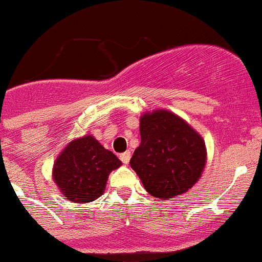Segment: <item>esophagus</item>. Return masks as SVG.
I'll use <instances>...</instances> for the list:
<instances>
[{"label": "esophagus", "mask_w": 262, "mask_h": 262, "mask_svg": "<svg viewBox=\"0 0 262 262\" xmlns=\"http://www.w3.org/2000/svg\"><path fill=\"white\" fill-rule=\"evenodd\" d=\"M120 159L122 160L123 164H128V161H130L131 159V152L130 151H126V152H122L120 155Z\"/></svg>", "instance_id": "obj_1"}]
</instances>
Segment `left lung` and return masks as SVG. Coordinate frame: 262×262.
<instances>
[{
  "label": "left lung",
  "instance_id": "left-lung-1",
  "mask_svg": "<svg viewBox=\"0 0 262 262\" xmlns=\"http://www.w3.org/2000/svg\"><path fill=\"white\" fill-rule=\"evenodd\" d=\"M140 135L130 165L147 193L168 201L193 188L206 166L203 137L168 110L145 112L140 117Z\"/></svg>",
  "mask_w": 262,
  "mask_h": 262
}]
</instances>
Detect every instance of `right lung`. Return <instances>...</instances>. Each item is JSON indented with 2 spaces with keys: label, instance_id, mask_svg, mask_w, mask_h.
Here are the masks:
<instances>
[{
  "label": "right lung",
  "instance_id": "right-lung-1",
  "mask_svg": "<svg viewBox=\"0 0 262 262\" xmlns=\"http://www.w3.org/2000/svg\"><path fill=\"white\" fill-rule=\"evenodd\" d=\"M121 165L112 151L104 149L92 135H84L72 140L59 154L53 179L72 203H90L104 193L110 172Z\"/></svg>",
  "mask_w": 262,
  "mask_h": 262
}]
</instances>
